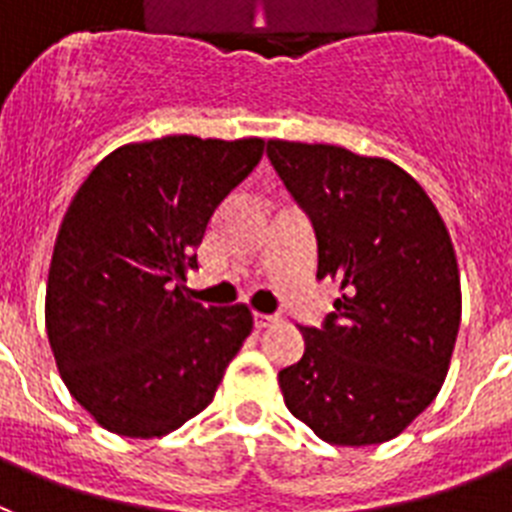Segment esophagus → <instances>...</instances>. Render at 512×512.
Listing matches in <instances>:
<instances>
[{
  "label": "esophagus",
  "instance_id": "esophagus-1",
  "mask_svg": "<svg viewBox=\"0 0 512 512\" xmlns=\"http://www.w3.org/2000/svg\"><path fill=\"white\" fill-rule=\"evenodd\" d=\"M273 322H278L276 315H263V312H255V328H268V325H273Z\"/></svg>",
  "mask_w": 512,
  "mask_h": 512
}]
</instances>
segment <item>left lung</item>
Segmentation results:
<instances>
[{"mask_svg": "<svg viewBox=\"0 0 512 512\" xmlns=\"http://www.w3.org/2000/svg\"><path fill=\"white\" fill-rule=\"evenodd\" d=\"M268 158L312 218L317 278L341 291L322 328H299L302 359L278 372L283 401L330 445L393 440L440 393L461 325L445 221L388 158L291 140H268Z\"/></svg>", "mask_w": 512, "mask_h": 512, "instance_id": "obj_1", "label": "left lung"}]
</instances>
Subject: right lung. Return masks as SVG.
<instances>
[{"mask_svg": "<svg viewBox=\"0 0 512 512\" xmlns=\"http://www.w3.org/2000/svg\"><path fill=\"white\" fill-rule=\"evenodd\" d=\"M263 150V137L127 143L72 197L51 255L46 336L70 395L103 429L153 440L190 422L252 333L247 304L203 307L182 283L216 208Z\"/></svg>", "mask_w": 512, "mask_h": 512, "instance_id": "right-lung-1", "label": "right lung"}]
</instances>
